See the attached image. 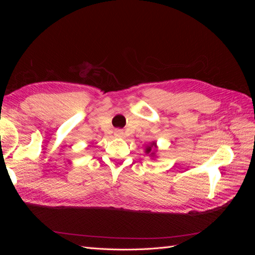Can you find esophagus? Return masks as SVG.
<instances>
[{
    "label": "esophagus",
    "mask_w": 255,
    "mask_h": 255,
    "mask_svg": "<svg viewBox=\"0 0 255 255\" xmlns=\"http://www.w3.org/2000/svg\"><path fill=\"white\" fill-rule=\"evenodd\" d=\"M115 136L116 137H122L123 136V130L122 129H116L115 130Z\"/></svg>",
    "instance_id": "34e87169"
}]
</instances>
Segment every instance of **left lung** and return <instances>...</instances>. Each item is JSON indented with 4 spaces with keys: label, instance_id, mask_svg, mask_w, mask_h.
<instances>
[{
    "label": "left lung",
    "instance_id": "1",
    "mask_svg": "<svg viewBox=\"0 0 255 255\" xmlns=\"http://www.w3.org/2000/svg\"><path fill=\"white\" fill-rule=\"evenodd\" d=\"M155 149H156V142H152L150 145L145 148V153L150 154L151 156H155Z\"/></svg>",
    "mask_w": 255,
    "mask_h": 255
}]
</instances>
